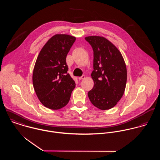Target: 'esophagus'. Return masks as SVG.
Returning a JSON list of instances; mask_svg holds the SVG:
<instances>
[{
	"label": "esophagus",
	"instance_id": "esophagus-1",
	"mask_svg": "<svg viewBox=\"0 0 160 160\" xmlns=\"http://www.w3.org/2000/svg\"><path fill=\"white\" fill-rule=\"evenodd\" d=\"M86 78V76H84V75H82V76H81V77H79L78 78V79H79V80H81V79H84Z\"/></svg>",
	"mask_w": 160,
	"mask_h": 160
}]
</instances>
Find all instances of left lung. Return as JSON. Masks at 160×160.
I'll use <instances>...</instances> for the list:
<instances>
[{
  "label": "left lung",
  "mask_w": 160,
  "mask_h": 160,
  "mask_svg": "<svg viewBox=\"0 0 160 160\" xmlns=\"http://www.w3.org/2000/svg\"><path fill=\"white\" fill-rule=\"evenodd\" d=\"M85 39L93 51L94 86L88 92L92 103L102 110L111 109L122 97L127 81V69L119 50L101 36H88Z\"/></svg>",
  "instance_id": "obj_1"
}]
</instances>
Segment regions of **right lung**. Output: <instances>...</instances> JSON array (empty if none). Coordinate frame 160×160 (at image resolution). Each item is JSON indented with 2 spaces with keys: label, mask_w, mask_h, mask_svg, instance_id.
I'll list each match as a JSON object with an SVG mask.
<instances>
[{
  "label": "right lung",
  "mask_w": 160,
  "mask_h": 160,
  "mask_svg": "<svg viewBox=\"0 0 160 160\" xmlns=\"http://www.w3.org/2000/svg\"><path fill=\"white\" fill-rule=\"evenodd\" d=\"M76 38L68 34L52 36L37 58L32 74L36 93L47 108L59 110L66 106L76 84L66 62L67 54Z\"/></svg>",
  "instance_id": "right-lung-1"
}]
</instances>
